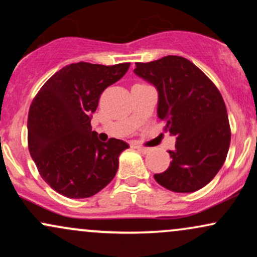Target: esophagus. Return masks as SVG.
<instances>
[{
	"label": "esophagus",
	"instance_id": "obj_1",
	"mask_svg": "<svg viewBox=\"0 0 257 257\" xmlns=\"http://www.w3.org/2000/svg\"><path fill=\"white\" fill-rule=\"evenodd\" d=\"M137 149L138 151H140L143 155H146V153H150L152 151V149H149V147H144V146H138Z\"/></svg>",
	"mask_w": 257,
	"mask_h": 257
}]
</instances>
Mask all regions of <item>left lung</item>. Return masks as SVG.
Segmentation results:
<instances>
[{"instance_id":"8db88e82","label":"left lung","mask_w":257,"mask_h":257,"mask_svg":"<svg viewBox=\"0 0 257 257\" xmlns=\"http://www.w3.org/2000/svg\"><path fill=\"white\" fill-rule=\"evenodd\" d=\"M134 72L158 90V117L176 137L172 161L156 181L173 192H194L225 163L231 128L222 95L211 79L186 58L168 55L135 63Z\"/></svg>"}]
</instances>
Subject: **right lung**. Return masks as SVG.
<instances>
[{
  "label": "right lung",
  "mask_w": 257,
  "mask_h": 257,
  "mask_svg": "<svg viewBox=\"0 0 257 257\" xmlns=\"http://www.w3.org/2000/svg\"><path fill=\"white\" fill-rule=\"evenodd\" d=\"M131 63L70 64L42 85L28 116L29 151L38 173L54 191L87 198L111 182L120 152L129 145L111 138L98 140L90 114L100 95L128 71Z\"/></svg>",
  "instance_id": "right-lung-1"
}]
</instances>
